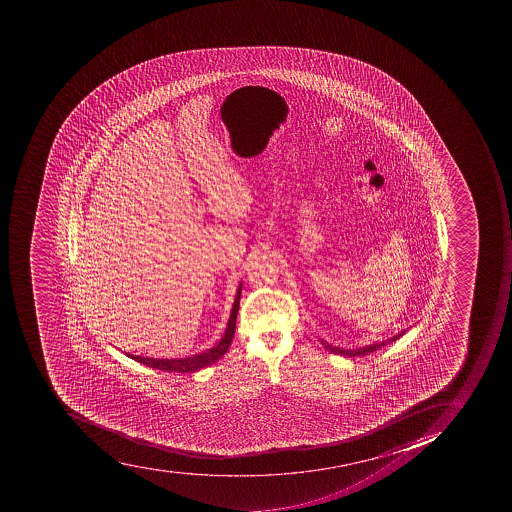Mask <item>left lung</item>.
I'll use <instances>...</instances> for the list:
<instances>
[{
  "instance_id": "left-lung-1",
  "label": "left lung",
  "mask_w": 512,
  "mask_h": 512,
  "mask_svg": "<svg viewBox=\"0 0 512 512\" xmlns=\"http://www.w3.org/2000/svg\"><path fill=\"white\" fill-rule=\"evenodd\" d=\"M405 334V330L400 331V333L394 334L392 338L384 339V341H379V343L368 344V346L363 347H355V349H343V347L331 346V344L326 343V341H322L323 346H325L326 351L333 352V354L344 355V357H362V355L371 354V352L378 351L381 347L387 346L389 343H394L400 336Z\"/></svg>"
}]
</instances>
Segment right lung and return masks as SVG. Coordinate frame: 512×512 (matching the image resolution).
Listing matches in <instances>:
<instances>
[{"label":"right lung","instance_id":"1","mask_svg":"<svg viewBox=\"0 0 512 512\" xmlns=\"http://www.w3.org/2000/svg\"><path fill=\"white\" fill-rule=\"evenodd\" d=\"M240 296H242V283L238 285L226 331H224L222 338L211 349H206L205 352H200V354L190 355V357H184V359H150V357H141V355H133L129 354V352L126 355H128L129 359L144 363L147 367L163 371H174V373H194V371L210 367V365L218 362L229 351L230 343H232V338H234L235 322H237L238 307H240Z\"/></svg>","mask_w":512,"mask_h":512}]
</instances>
